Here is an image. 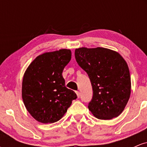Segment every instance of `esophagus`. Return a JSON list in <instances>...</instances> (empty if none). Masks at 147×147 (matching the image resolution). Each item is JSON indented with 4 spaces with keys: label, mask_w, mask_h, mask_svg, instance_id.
<instances>
[{
    "label": "esophagus",
    "mask_w": 147,
    "mask_h": 147,
    "mask_svg": "<svg viewBox=\"0 0 147 147\" xmlns=\"http://www.w3.org/2000/svg\"><path fill=\"white\" fill-rule=\"evenodd\" d=\"M76 94H77V97H80V92H79V91H76Z\"/></svg>",
    "instance_id": "1"
}]
</instances>
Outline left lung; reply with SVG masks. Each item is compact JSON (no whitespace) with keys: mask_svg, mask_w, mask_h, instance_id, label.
<instances>
[{"mask_svg":"<svg viewBox=\"0 0 147 147\" xmlns=\"http://www.w3.org/2000/svg\"><path fill=\"white\" fill-rule=\"evenodd\" d=\"M76 61L86 72L93 95L88 109L99 119H111L124 111L131 95V77L127 63L119 53L104 48H80Z\"/></svg>","mask_w":147,"mask_h":147,"instance_id":"obj_1","label":"left lung"}]
</instances>
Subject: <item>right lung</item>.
<instances>
[{"instance_id": "1", "label": "right lung", "mask_w": 147, "mask_h": 147, "mask_svg": "<svg viewBox=\"0 0 147 147\" xmlns=\"http://www.w3.org/2000/svg\"><path fill=\"white\" fill-rule=\"evenodd\" d=\"M71 56V51L67 49L45 52L37 57L25 70L22 98L27 110L38 122H57L77 99L75 92L65 87L62 76Z\"/></svg>"}]
</instances>
